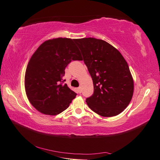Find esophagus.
Returning a JSON list of instances; mask_svg holds the SVG:
<instances>
[{"instance_id": "obj_1", "label": "esophagus", "mask_w": 160, "mask_h": 160, "mask_svg": "<svg viewBox=\"0 0 160 160\" xmlns=\"http://www.w3.org/2000/svg\"><path fill=\"white\" fill-rule=\"evenodd\" d=\"M77 91H78V93H81V92H82V90H81V87H78Z\"/></svg>"}]
</instances>
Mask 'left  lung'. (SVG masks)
Here are the masks:
<instances>
[{
  "mask_svg": "<svg viewBox=\"0 0 160 160\" xmlns=\"http://www.w3.org/2000/svg\"><path fill=\"white\" fill-rule=\"evenodd\" d=\"M93 80L94 92L87 98L91 110L103 117L121 113L132 99L134 82L127 61L109 43L100 39H75Z\"/></svg>",
  "mask_w": 160,
  "mask_h": 160,
  "instance_id": "8db88e82",
  "label": "left lung"
}]
</instances>
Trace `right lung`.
<instances>
[{
    "mask_svg": "<svg viewBox=\"0 0 160 160\" xmlns=\"http://www.w3.org/2000/svg\"><path fill=\"white\" fill-rule=\"evenodd\" d=\"M75 39L53 38L39 46L30 58L25 76L29 102L40 113L56 115L69 107L76 93L63 84L64 70L72 60H80Z\"/></svg>",
    "mask_w": 160,
    "mask_h": 160,
    "instance_id": "right-lung-1",
    "label": "right lung"
}]
</instances>
